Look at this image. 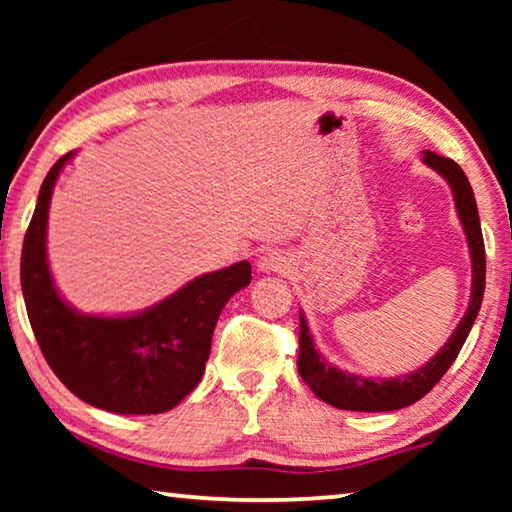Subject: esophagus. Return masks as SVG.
<instances>
[{"mask_svg": "<svg viewBox=\"0 0 512 512\" xmlns=\"http://www.w3.org/2000/svg\"><path fill=\"white\" fill-rule=\"evenodd\" d=\"M289 268L287 255L277 253V250H266V253L257 259L259 273H284Z\"/></svg>", "mask_w": 512, "mask_h": 512, "instance_id": "34e87169", "label": "esophagus"}]
</instances>
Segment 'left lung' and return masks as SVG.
<instances>
[{
    "instance_id": "left-lung-1",
    "label": "left lung",
    "mask_w": 512,
    "mask_h": 512,
    "mask_svg": "<svg viewBox=\"0 0 512 512\" xmlns=\"http://www.w3.org/2000/svg\"><path fill=\"white\" fill-rule=\"evenodd\" d=\"M422 162L431 167L438 176L447 180L449 189L454 194V205L458 221L463 225L467 248H470L472 259V293L470 305H467L465 316L456 325L454 334L449 336L447 343L433 357L424 363L422 368L409 372L402 377H361L354 372L341 370L329 363L323 354L318 352L314 336L309 332L307 318L300 311V354H298V372L307 381V386L318 395L320 400L345 411H363V413H379V411H397L404 409L413 402L422 400L433 386L438 384L440 377L445 375L447 368L452 366L454 359L461 352L463 343L470 334L476 316H479L483 291H485V246L481 235L479 210H476L474 192L470 180L458 167L454 160L443 158L433 151H422Z\"/></svg>"
}]
</instances>
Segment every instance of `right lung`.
<instances>
[{"mask_svg":"<svg viewBox=\"0 0 512 512\" xmlns=\"http://www.w3.org/2000/svg\"><path fill=\"white\" fill-rule=\"evenodd\" d=\"M74 151L49 169L22 246L20 280L29 323L56 377L76 397L121 415H153L178 406L205 372L221 311L250 284V264L198 275L135 314H83L60 296L47 257L54 185Z\"/></svg>","mask_w":512,"mask_h":512,"instance_id":"right-lung-1","label":"right lung"}]
</instances>
